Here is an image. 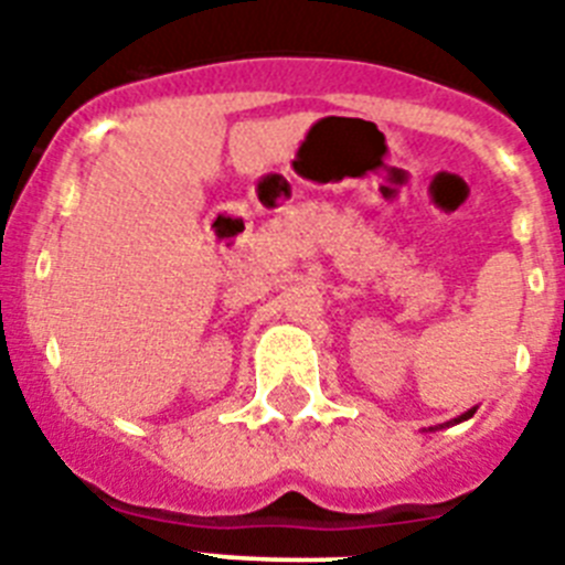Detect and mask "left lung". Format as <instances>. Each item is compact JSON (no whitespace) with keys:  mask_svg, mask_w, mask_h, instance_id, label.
<instances>
[{"mask_svg":"<svg viewBox=\"0 0 565 565\" xmlns=\"http://www.w3.org/2000/svg\"><path fill=\"white\" fill-rule=\"evenodd\" d=\"M472 413H476V407H472V411H467V413H461V416L452 418V422H447V424H444V427H450V424H461V422H467V418H472Z\"/></svg>","mask_w":565,"mask_h":565,"instance_id":"1","label":"left lung"}]
</instances>
